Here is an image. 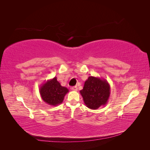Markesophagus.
I'll return each instance as SVG.
<instances>
[{"instance_id": "1", "label": "esophagus", "mask_w": 150, "mask_h": 150, "mask_svg": "<svg viewBox=\"0 0 150 150\" xmlns=\"http://www.w3.org/2000/svg\"><path fill=\"white\" fill-rule=\"evenodd\" d=\"M71 90L73 91H77V86H75L71 87Z\"/></svg>"}]
</instances>
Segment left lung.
Masks as SVG:
<instances>
[{"instance_id":"obj_1","label":"left lung","mask_w":150,"mask_h":150,"mask_svg":"<svg viewBox=\"0 0 150 150\" xmlns=\"http://www.w3.org/2000/svg\"><path fill=\"white\" fill-rule=\"evenodd\" d=\"M80 93L86 106L97 110L107 104L110 96V86L106 79L90 76L85 81Z\"/></svg>"}]
</instances>
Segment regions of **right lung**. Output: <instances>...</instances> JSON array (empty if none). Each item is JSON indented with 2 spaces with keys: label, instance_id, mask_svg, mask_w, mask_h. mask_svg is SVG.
Returning a JSON list of instances; mask_svg holds the SVG:
<instances>
[{
  "label": "right lung",
  "instance_id": "1",
  "mask_svg": "<svg viewBox=\"0 0 150 150\" xmlns=\"http://www.w3.org/2000/svg\"><path fill=\"white\" fill-rule=\"evenodd\" d=\"M39 92L44 102L51 106H56L62 103L69 90L67 88L62 86L55 77L41 84Z\"/></svg>",
  "mask_w": 150,
  "mask_h": 150
}]
</instances>
